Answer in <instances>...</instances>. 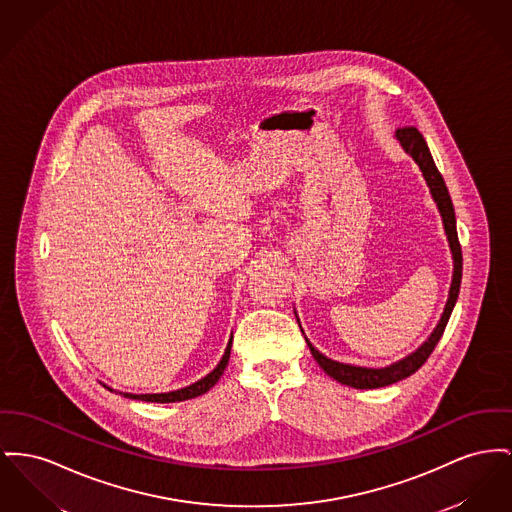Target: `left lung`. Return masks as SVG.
I'll return each instance as SVG.
<instances>
[{"mask_svg":"<svg viewBox=\"0 0 512 512\" xmlns=\"http://www.w3.org/2000/svg\"><path fill=\"white\" fill-rule=\"evenodd\" d=\"M396 137L400 141V145L414 156V160L420 164L423 178L427 181L433 199L437 201V207L443 216V224L449 236L451 243L452 257H454V274H452L451 292H449V301L445 305V313L437 325V329L429 336V340L421 346L418 352H414L412 356H408L406 360L398 361L391 367L385 369H367V367H354V365H344L338 361L329 360L323 354H319L309 342V350L313 354L315 361L321 365V369L336 379L342 385L354 387V389H379V387H387L392 383H398L406 377H410L412 373H416L421 365L431 356V352L435 350L437 342L441 340L445 327L451 319L454 303L458 300V292H460V280H462V249H460V241L456 234V218H454V207H452L451 195L449 189L445 185V180L441 176V172L437 170L433 156L427 149V143L423 139L420 131L414 125H406V127H398L396 129Z\"/></svg>","mask_w":512,"mask_h":512,"instance_id":"left-lung-1","label":"left lung"}]
</instances>
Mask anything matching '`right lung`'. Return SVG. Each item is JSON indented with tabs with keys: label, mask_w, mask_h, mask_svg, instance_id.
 Instances as JSON below:
<instances>
[{
	"label": "right lung",
	"mask_w": 512,
	"mask_h": 512,
	"mask_svg": "<svg viewBox=\"0 0 512 512\" xmlns=\"http://www.w3.org/2000/svg\"><path fill=\"white\" fill-rule=\"evenodd\" d=\"M230 350H232V340L228 342V348H226V352H224L220 363L214 367V371L209 373L207 377H203L201 381H197V383L185 387V389L174 392H162V394H123V396L135 398V400H145V402H181V400H189V398L201 396V394L211 391L212 387L216 385V381L222 377V373H224V369H226V365H228V360H230ZM106 389H108V387H106ZM110 391H112V389H110Z\"/></svg>",
	"instance_id": "right-lung-1"
}]
</instances>
